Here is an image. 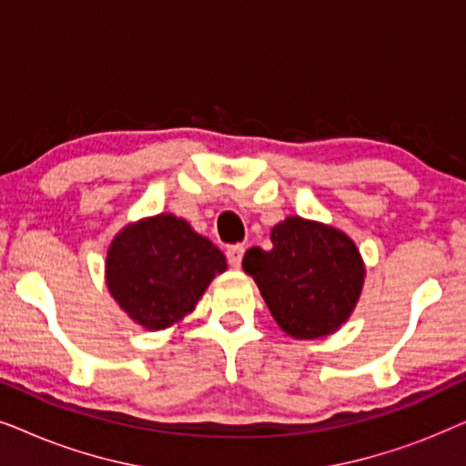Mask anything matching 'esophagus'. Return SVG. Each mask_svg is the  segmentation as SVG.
Wrapping results in <instances>:
<instances>
[{
    "label": "esophagus",
    "mask_w": 466,
    "mask_h": 466,
    "mask_svg": "<svg viewBox=\"0 0 466 466\" xmlns=\"http://www.w3.org/2000/svg\"><path fill=\"white\" fill-rule=\"evenodd\" d=\"M244 252H246V248L244 246H231L227 250V258H228V265L233 267V269H239V265H241V258H244Z\"/></svg>",
    "instance_id": "esophagus-1"
}]
</instances>
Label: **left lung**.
I'll list each match as a JSON object with an SVG mask.
<instances>
[{
	"label": "left lung",
	"mask_w": 466,
	"mask_h": 466,
	"mask_svg": "<svg viewBox=\"0 0 466 466\" xmlns=\"http://www.w3.org/2000/svg\"><path fill=\"white\" fill-rule=\"evenodd\" d=\"M271 248H250L241 267L257 282L278 327L292 339L333 335L365 286V260L339 228L289 216L271 228Z\"/></svg>",
	"instance_id": "8db88e82"
}]
</instances>
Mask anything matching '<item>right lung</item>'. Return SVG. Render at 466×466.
<instances>
[{
	"instance_id": "obj_1",
	"label": "right lung",
	"mask_w": 466,
	"mask_h": 466,
	"mask_svg": "<svg viewBox=\"0 0 466 466\" xmlns=\"http://www.w3.org/2000/svg\"><path fill=\"white\" fill-rule=\"evenodd\" d=\"M222 271L225 254L167 212L125 225L106 257V284L114 301L152 333L180 324Z\"/></svg>"
}]
</instances>
